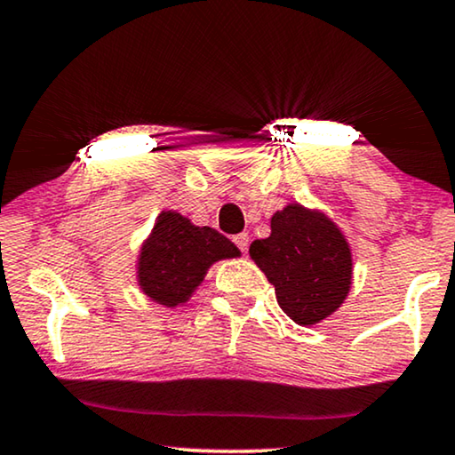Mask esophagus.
Instances as JSON below:
<instances>
[{
    "instance_id": "1",
    "label": "esophagus",
    "mask_w": 455,
    "mask_h": 455,
    "mask_svg": "<svg viewBox=\"0 0 455 455\" xmlns=\"http://www.w3.org/2000/svg\"><path fill=\"white\" fill-rule=\"evenodd\" d=\"M233 241H235V245L239 247L243 253L247 251V247H249V235H247V233H239V235H235V236H233Z\"/></svg>"
}]
</instances>
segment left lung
Returning <instances> with one entry per match:
<instances>
[{
  "instance_id": "1",
  "label": "left lung",
  "mask_w": 455,
  "mask_h": 455,
  "mask_svg": "<svg viewBox=\"0 0 455 455\" xmlns=\"http://www.w3.org/2000/svg\"><path fill=\"white\" fill-rule=\"evenodd\" d=\"M270 228L267 239L251 243L249 255L274 284L280 309L299 325L330 317L353 284V255L342 230L300 204L278 210Z\"/></svg>"
}]
</instances>
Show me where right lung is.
Wrapping results in <instances>:
<instances>
[{
  "label": "right lung",
  "mask_w": 455,
  "mask_h": 455,
  "mask_svg": "<svg viewBox=\"0 0 455 455\" xmlns=\"http://www.w3.org/2000/svg\"><path fill=\"white\" fill-rule=\"evenodd\" d=\"M239 255L235 243L219 230L196 227L179 212L164 210L140 249L138 284L158 305H183L214 261Z\"/></svg>",
  "instance_id": "obj_1"
}]
</instances>
